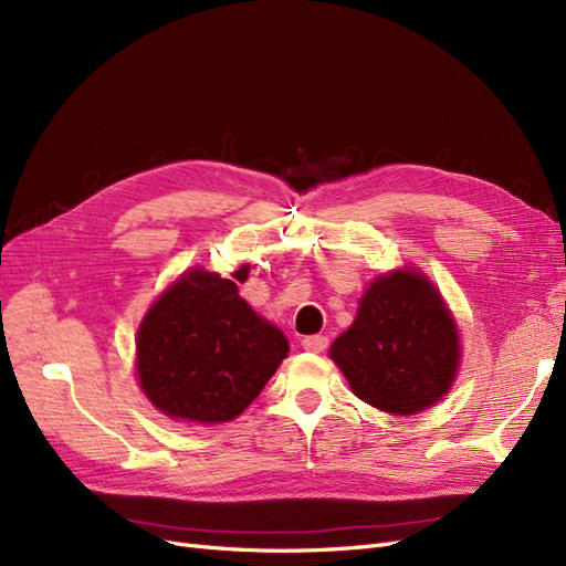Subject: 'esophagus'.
Masks as SVG:
<instances>
[{"mask_svg":"<svg viewBox=\"0 0 566 566\" xmlns=\"http://www.w3.org/2000/svg\"><path fill=\"white\" fill-rule=\"evenodd\" d=\"M302 347L306 352L318 354V352H323L325 347H328V337H325V335H310V337L302 339Z\"/></svg>","mask_w":566,"mask_h":566,"instance_id":"esophagus-1","label":"esophagus"}]
</instances>
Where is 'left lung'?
Instances as JSON below:
<instances>
[{"mask_svg":"<svg viewBox=\"0 0 566 566\" xmlns=\"http://www.w3.org/2000/svg\"><path fill=\"white\" fill-rule=\"evenodd\" d=\"M358 399L410 416L449 391L458 370V333L434 285L416 271L375 281L347 333L331 347Z\"/></svg>","mask_w":566,"mask_h":566,"instance_id":"obj_1","label":"left lung"}]
</instances>
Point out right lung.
I'll return each mask as SVG.
<instances>
[{"label": "right lung", "instance_id": "obj_1", "mask_svg": "<svg viewBox=\"0 0 566 566\" xmlns=\"http://www.w3.org/2000/svg\"><path fill=\"white\" fill-rule=\"evenodd\" d=\"M287 356L283 333L256 316L238 285L208 271L181 276L136 335V368L163 413L227 422L252 403Z\"/></svg>", "mask_w": 566, "mask_h": 566}]
</instances>
